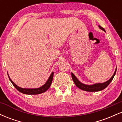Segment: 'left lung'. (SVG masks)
<instances>
[{
  "label": "left lung",
  "instance_id": "obj_1",
  "mask_svg": "<svg viewBox=\"0 0 122 122\" xmlns=\"http://www.w3.org/2000/svg\"><path fill=\"white\" fill-rule=\"evenodd\" d=\"M99 27L100 29H102V30L105 31V30L103 27H101L100 26H99ZM116 72H117V68H116L115 71L112 76L106 82H103V83H96L93 85H86L84 84H82V82H81L79 80L77 79L76 77L74 75V74L73 73H71V75H72V79L73 80L74 82H75V85H76L78 88H80V89L88 92H97L100 91H102L103 90V89H105L108 85L110 84V82H111V81L113 79H114L115 75L116 74Z\"/></svg>",
  "mask_w": 122,
  "mask_h": 122
}]
</instances>
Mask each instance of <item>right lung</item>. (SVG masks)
<instances>
[{
	"label": "right lung",
	"mask_w": 122,
	"mask_h": 122,
	"mask_svg": "<svg viewBox=\"0 0 122 122\" xmlns=\"http://www.w3.org/2000/svg\"><path fill=\"white\" fill-rule=\"evenodd\" d=\"M53 74H54V72L51 73V74L50 75V77H49L48 80L45 84L44 85H42V86H41L40 88H22L18 86V85H16L11 80V79L10 78L9 76H8L9 77L10 80L11 82L12 85L15 86V88L17 89L18 91H19V92H21L22 93H24V94H27V95H37V94H40V93H43V92H46L47 89L49 88V87L51 85V82H52L53 78Z\"/></svg>",
	"instance_id": "add662e5"
}]
</instances>
